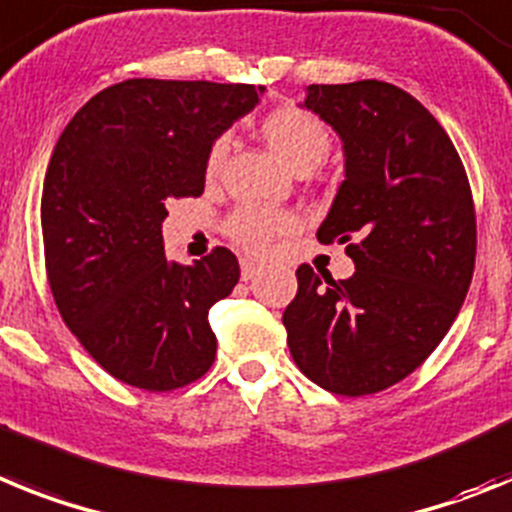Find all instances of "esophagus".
<instances>
[{"label": "esophagus", "instance_id": "obj_1", "mask_svg": "<svg viewBox=\"0 0 512 512\" xmlns=\"http://www.w3.org/2000/svg\"><path fill=\"white\" fill-rule=\"evenodd\" d=\"M257 273H260V265H255L252 260H242V281H252Z\"/></svg>", "mask_w": 512, "mask_h": 512}]
</instances>
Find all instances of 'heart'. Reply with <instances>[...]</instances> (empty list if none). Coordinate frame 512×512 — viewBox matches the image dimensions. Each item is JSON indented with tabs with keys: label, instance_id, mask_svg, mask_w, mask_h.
<instances>
[{
	"label": "heart",
	"instance_id": "b5f03b06",
	"mask_svg": "<svg viewBox=\"0 0 512 512\" xmlns=\"http://www.w3.org/2000/svg\"><path fill=\"white\" fill-rule=\"evenodd\" d=\"M262 133L275 149V154L291 167L293 172L306 175L314 167L327 159L330 154V131L314 118L311 113L301 108H278L262 121ZM229 157V136L213 139L211 149L206 157L208 177H216ZM296 226V219L288 213L262 211V208L244 206L234 211L229 219V234L234 242H239L247 252L260 255L268 250L270 239L278 234H286Z\"/></svg>",
	"mask_w": 512,
	"mask_h": 512
}]
</instances>
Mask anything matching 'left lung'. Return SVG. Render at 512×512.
Masks as SVG:
<instances>
[{
	"label": "left lung",
	"mask_w": 512,
	"mask_h": 512,
	"mask_svg": "<svg viewBox=\"0 0 512 512\" xmlns=\"http://www.w3.org/2000/svg\"><path fill=\"white\" fill-rule=\"evenodd\" d=\"M304 108L342 139L345 180L317 239L348 244L355 273L301 265L283 324L306 379L363 397L410 376L451 330L477 257L474 201L459 151L410 92L309 84Z\"/></svg>",
	"instance_id": "obj_1"
}]
</instances>
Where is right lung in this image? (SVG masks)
Returning <instances> with one entry per match:
<instances>
[{
	"instance_id": "obj_1",
	"label": "right lung",
	"mask_w": 512,
	"mask_h": 512,
	"mask_svg": "<svg viewBox=\"0 0 512 512\" xmlns=\"http://www.w3.org/2000/svg\"><path fill=\"white\" fill-rule=\"evenodd\" d=\"M265 87L126 79L97 92L56 141L41 224L53 301L82 348L136 389L198 381L216 358L208 309L239 281L226 247L164 257L167 201L206 188L213 139Z\"/></svg>"
}]
</instances>
